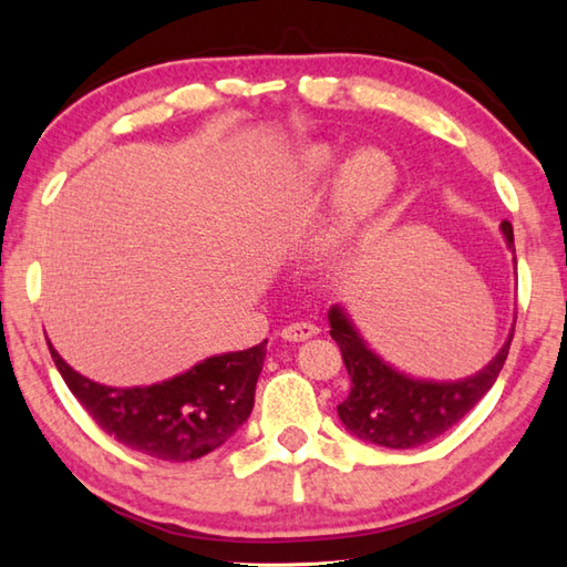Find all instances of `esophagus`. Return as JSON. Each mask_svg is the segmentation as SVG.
I'll return each mask as SVG.
<instances>
[{"mask_svg":"<svg viewBox=\"0 0 567 567\" xmlns=\"http://www.w3.org/2000/svg\"><path fill=\"white\" fill-rule=\"evenodd\" d=\"M317 333H319V329L315 327V323L297 321V323H290V327L282 329V339L285 341H307V339H315Z\"/></svg>","mask_w":567,"mask_h":567,"instance_id":"obj_1","label":"esophagus"}]
</instances>
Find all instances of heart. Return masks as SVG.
<instances>
[{
    "label": "heart",
    "mask_w": 567,
    "mask_h": 567,
    "mask_svg": "<svg viewBox=\"0 0 567 567\" xmlns=\"http://www.w3.org/2000/svg\"><path fill=\"white\" fill-rule=\"evenodd\" d=\"M343 153L333 143H309L295 161V177L302 187H319L341 165ZM396 187V167L388 153L363 148L348 158L331 189V214L319 236L323 252H336L375 216Z\"/></svg>",
    "instance_id": "b5f03b06"
}]
</instances>
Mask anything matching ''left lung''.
Segmentation results:
<instances>
[{
    "label": "left lung",
    "instance_id": "obj_1",
    "mask_svg": "<svg viewBox=\"0 0 567 567\" xmlns=\"http://www.w3.org/2000/svg\"><path fill=\"white\" fill-rule=\"evenodd\" d=\"M502 234L514 250L509 221H502ZM329 323L331 339L339 343L351 375V392L336 406L343 426L358 439L396 451L416 449L455 426L497 382L512 346L509 333L502 351L475 375L455 382H433L409 378L384 363L375 351H370L343 307L333 305L329 309Z\"/></svg>",
    "mask_w": 567,
    "mask_h": 567
}]
</instances>
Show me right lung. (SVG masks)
I'll use <instances>...</instances> for the list:
<instances>
[{"mask_svg":"<svg viewBox=\"0 0 567 567\" xmlns=\"http://www.w3.org/2000/svg\"><path fill=\"white\" fill-rule=\"evenodd\" d=\"M262 343L212 355L183 375L148 388H106L72 370L51 348L70 392L102 431L131 451L187 463L219 449L246 424L265 360Z\"/></svg>","mask_w":567,"mask_h":567,"instance_id":"right-lung-1","label":"right lung"}]
</instances>
